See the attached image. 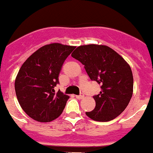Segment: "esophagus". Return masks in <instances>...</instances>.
<instances>
[{"instance_id": "esophagus-1", "label": "esophagus", "mask_w": 153, "mask_h": 153, "mask_svg": "<svg viewBox=\"0 0 153 153\" xmlns=\"http://www.w3.org/2000/svg\"><path fill=\"white\" fill-rule=\"evenodd\" d=\"M76 99H78V100H81L82 98H84V94L81 93V94H80L79 95H76Z\"/></svg>"}]
</instances>
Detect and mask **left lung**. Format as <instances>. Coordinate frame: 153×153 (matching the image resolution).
<instances>
[{"label":"left lung","instance_id":"left-lung-1","mask_svg":"<svg viewBox=\"0 0 153 153\" xmlns=\"http://www.w3.org/2000/svg\"><path fill=\"white\" fill-rule=\"evenodd\" d=\"M72 57L80 61L91 81L101 85L94 95L95 108L85 114L94 121H112L126 109L133 94L134 79L130 65L115 51L106 45L78 46Z\"/></svg>","mask_w":153,"mask_h":153}]
</instances>
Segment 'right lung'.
<instances>
[{
  "mask_svg": "<svg viewBox=\"0 0 153 153\" xmlns=\"http://www.w3.org/2000/svg\"><path fill=\"white\" fill-rule=\"evenodd\" d=\"M75 46L59 43L46 45L23 63L14 82L18 101L24 112L35 121L49 122L59 117L69 96L60 90L59 76L66 59Z\"/></svg>",
  "mask_w": 153,
  "mask_h": 153,
  "instance_id": "obj_1",
  "label": "right lung"
}]
</instances>
